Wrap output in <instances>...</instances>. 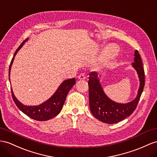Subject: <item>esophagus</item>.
<instances>
[{"mask_svg": "<svg viewBox=\"0 0 157 157\" xmlns=\"http://www.w3.org/2000/svg\"><path fill=\"white\" fill-rule=\"evenodd\" d=\"M79 79H80V80H83V79H86V75H85V74H83V73H82V74H80L79 75H78V78Z\"/></svg>", "mask_w": 157, "mask_h": 157, "instance_id": "1", "label": "esophagus"}]
</instances>
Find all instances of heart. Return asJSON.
<instances>
[{
	"instance_id": "heart-1",
	"label": "heart",
	"mask_w": 157,
	"mask_h": 157,
	"mask_svg": "<svg viewBox=\"0 0 157 157\" xmlns=\"http://www.w3.org/2000/svg\"><path fill=\"white\" fill-rule=\"evenodd\" d=\"M116 55H117V52H116L115 48L113 46H111L108 48L106 52H104L103 58L105 60H109L115 58Z\"/></svg>"
}]
</instances>
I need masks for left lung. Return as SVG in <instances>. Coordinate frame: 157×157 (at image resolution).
<instances>
[{
    "label": "left lung",
    "instance_id": "left-lung-1",
    "mask_svg": "<svg viewBox=\"0 0 157 157\" xmlns=\"http://www.w3.org/2000/svg\"><path fill=\"white\" fill-rule=\"evenodd\" d=\"M134 62L132 66L136 71L140 85L137 95L135 99L127 103H120L111 100L104 92L97 72L89 74L90 107L92 114L101 122L114 124L130 116L135 110L144 86V71L140 56L137 50L135 51Z\"/></svg>",
    "mask_w": 157,
    "mask_h": 157
}]
</instances>
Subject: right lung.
I'll list each match as a JSON object with an SVG mask.
<instances>
[{"mask_svg":"<svg viewBox=\"0 0 157 157\" xmlns=\"http://www.w3.org/2000/svg\"><path fill=\"white\" fill-rule=\"evenodd\" d=\"M29 38L26 39L24 41L21 46L18 47V49L16 50L14 57L12 59V61L10 64L9 67V80H10V73L11 70L12 64L13 63L14 56L17 54L18 50L21 49V47L24 45ZM75 83V79L71 78L69 79H66L63 81L59 86L58 87V90L56 91L55 93L53 94L51 98H50L46 101L43 102L42 103L38 105L34 106H27L24 105L22 103L20 102L15 97L13 93V90L11 88L12 96L16 105L18 107V109L22 111L24 113L26 114L29 117L33 119L40 121H47L52 118L56 117V115H58L60 111H61L62 107L63 106L64 102H65L66 98L68 92L71 89Z\"/></svg>","mask_w":157,"mask_h":157,"instance_id":"obj_1","label":"right lung"}]
</instances>
